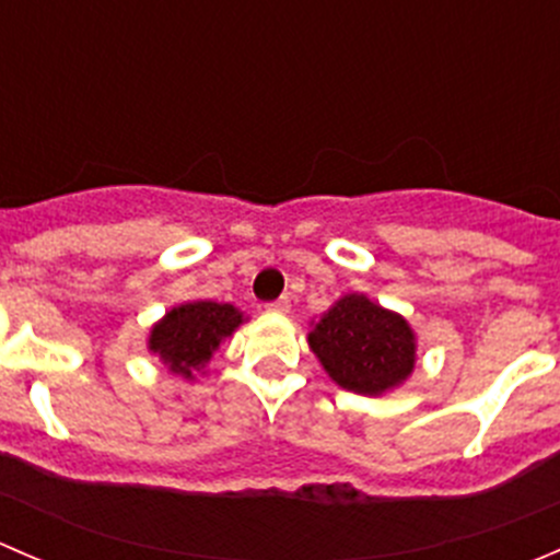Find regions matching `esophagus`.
Masks as SVG:
<instances>
[{"label": "esophagus", "mask_w": 560, "mask_h": 560, "mask_svg": "<svg viewBox=\"0 0 560 560\" xmlns=\"http://www.w3.org/2000/svg\"><path fill=\"white\" fill-rule=\"evenodd\" d=\"M265 308H268V312H276V314H287V312H290V298H287V295L276 298V301H270Z\"/></svg>", "instance_id": "esophagus-1"}]
</instances>
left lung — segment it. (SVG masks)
Masks as SVG:
<instances>
[{"label": "left lung", "instance_id": "left-lung-1", "mask_svg": "<svg viewBox=\"0 0 560 560\" xmlns=\"http://www.w3.org/2000/svg\"><path fill=\"white\" fill-rule=\"evenodd\" d=\"M314 354L343 389L385 393L415 369V332L404 316L363 295L338 301L308 332Z\"/></svg>", "mask_w": 560, "mask_h": 560}]
</instances>
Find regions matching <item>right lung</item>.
Wrapping results in <instances>:
<instances>
[{
  "mask_svg": "<svg viewBox=\"0 0 560 560\" xmlns=\"http://www.w3.org/2000/svg\"><path fill=\"white\" fill-rule=\"evenodd\" d=\"M238 325L241 314L230 303H186L167 312L165 319L151 330L149 343L171 365L173 374L191 376V371H200Z\"/></svg>",
  "mask_w": 560,
  "mask_h": 560,
  "instance_id": "1",
  "label": "right lung"
}]
</instances>
